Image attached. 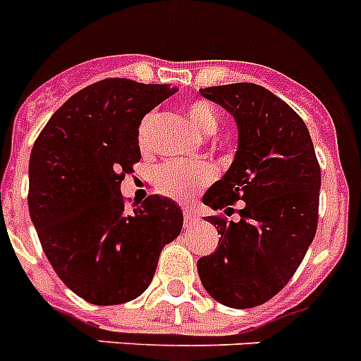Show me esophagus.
<instances>
[{"label": "esophagus", "mask_w": 361, "mask_h": 361, "mask_svg": "<svg viewBox=\"0 0 361 361\" xmlns=\"http://www.w3.org/2000/svg\"><path fill=\"white\" fill-rule=\"evenodd\" d=\"M184 223L186 224H192L195 223V221H199V212H197V208H193V206H184Z\"/></svg>", "instance_id": "esophagus-1"}]
</instances>
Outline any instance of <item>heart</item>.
<instances>
[{"label":"heart","instance_id":"b5f03b06","mask_svg":"<svg viewBox=\"0 0 361 361\" xmlns=\"http://www.w3.org/2000/svg\"><path fill=\"white\" fill-rule=\"evenodd\" d=\"M155 115L144 116L140 129H138V137L140 142L146 137L147 129L153 122ZM188 120L190 124L204 137H210L217 131L219 128V116L214 107L206 102H195L188 107ZM215 178V169L208 162H186V160H171L166 164L160 166L155 171V186L162 195L171 197L184 201L193 193L201 192Z\"/></svg>","mask_w":361,"mask_h":361}]
</instances>
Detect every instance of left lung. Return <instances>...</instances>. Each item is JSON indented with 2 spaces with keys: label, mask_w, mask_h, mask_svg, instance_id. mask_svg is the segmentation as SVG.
<instances>
[{
  "label": "left lung",
  "mask_w": 361,
  "mask_h": 361,
  "mask_svg": "<svg viewBox=\"0 0 361 361\" xmlns=\"http://www.w3.org/2000/svg\"><path fill=\"white\" fill-rule=\"evenodd\" d=\"M201 94L233 116L237 153L202 202L228 214L243 201L239 221L212 215L219 245L197 261L206 292L232 309H252L281 290L316 235L322 171L301 116L269 89L230 84Z\"/></svg>",
  "instance_id": "obj_1"
}]
</instances>
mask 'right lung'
Listing matches in <instances>:
<instances>
[{
    "mask_svg": "<svg viewBox=\"0 0 361 361\" xmlns=\"http://www.w3.org/2000/svg\"><path fill=\"white\" fill-rule=\"evenodd\" d=\"M177 89L106 78L87 85L42 129L29 160V212L61 281L92 305L142 294L159 255L183 230V210L160 195L124 206L120 184L140 160L138 126Z\"/></svg>",
    "mask_w": 361,
    "mask_h": 361,
    "instance_id": "right-lung-1",
    "label": "right lung"
}]
</instances>
